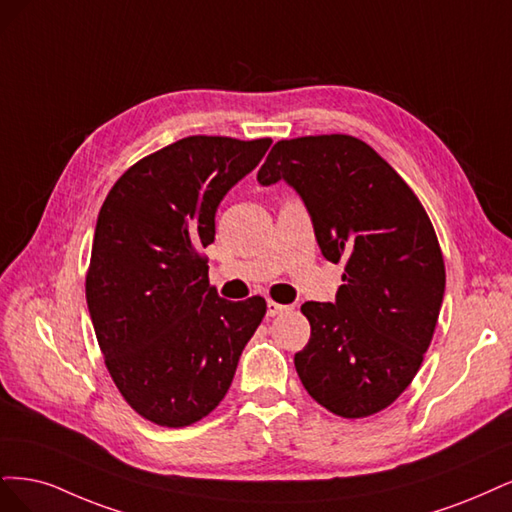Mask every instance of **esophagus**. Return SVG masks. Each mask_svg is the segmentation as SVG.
<instances>
[{"label":"esophagus","instance_id":"esophagus-1","mask_svg":"<svg viewBox=\"0 0 512 512\" xmlns=\"http://www.w3.org/2000/svg\"><path fill=\"white\" fill-rule=\"evenodd\" d=\"M289 306L285 304H278L274 300H268V317H276V315H283V312H287Z\"/></svg>","mask_w":512,"mask_h":512}]
</instances>
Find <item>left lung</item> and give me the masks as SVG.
Returning a JSON list of instances; mask_svg holds the SVG:
<instances>
[{
	"label": "left lung",
	"mask_w": 512,
	"mask_h": 512,
	"mask_svg": "<svg viewBox=\"0 0 512 512\" xmlns=\"http://www.w3.org/2000/svg\"><path fill=\"white\" fill-rule=\"evenodd\" d=\"M257 180L298 191L323 257L346 263L336 302L302 304L310 340L293 357L302 385L344 419L391 406L421 368L444 298L425 208L372 146L344 134L276 142Z\"/></svg>",
	"instance_id": "left-lung-1"
}]
</instances>
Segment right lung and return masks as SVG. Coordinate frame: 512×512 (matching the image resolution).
Segmentation results:
<instances>
[{"instance_id":"right-lung-1","label":"right lung","mask_w":512,"mask_h":512,"mask_svg":"<svg viewBox=\"0 0 512 512\" xmlns=\"http://www.w3.org/2000/svg\"><path fill=\"white\" fill-rule=\"evenodd\" d=\"M272 140L189 136L134 163L95 225L87 306L106 368L125 402L163 427L219 406L266 300L219 298L202 249L225 193Z\"/></svg>"}]
</instances>
